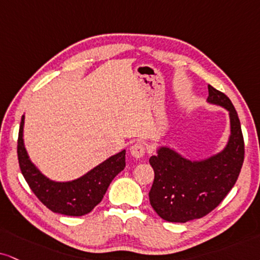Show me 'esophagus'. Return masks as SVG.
<instances>
[{"label": "esophagus", "mask_w": 260, "mask_h": 260, "mask_svg": "<svg viewBox=\"0 0 260 260\" xmlns=\"http://www.w3.org/2000/svg\"><path fill=\"white\" fill-rule=\"evenodd\" d=\"M130 153H131V155L134 156V158L140 159L146 154V147H145V145H143V143L136 142L135 145L131 146Z\"/></svg>", "instance_id": "34e87169"}]
</instances>
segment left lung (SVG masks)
<instances>
[{"label": "left lung", "mask_w": 260, "mask_h": 260, "mask_svg": "<svg viewBox=\"0 0 260 260\" xmlns=\"http://www.w3.org/2000/svg\"><path fill=\"white\" fill-rule=\"evenodd\" d=\"M207 101L229 111L232 135L225 149L204 161H189L161 147L149 159L154 170L150 205L168 222L185 223L206 216L228 195L241 171L245 142L238 112L228 96L212 85H208Z\"/></svg>", "instance_id": "left-lung-1"}]
</instances>
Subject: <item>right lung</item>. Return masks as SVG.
<instances>
[{
	"instance_id": "add662e5",
	"label": "right lung",
	"mask_w": 260,
	"mask_h": 260,
	"mask_svg": "<svg viewBox=\"0 0 260 260\" xmlns=\"http://www.w3.org/2000/svg\"><path fill=\"white\" fill-rule=\"evenodd\" d=\"M24 115L18 136V160L28 187L44 206L65 216H84L101 203L108 185L125 168V150L118 153L91 171L72 182H53L44 177L28 159L22 141Z\"/></svg>"
}]
</instances>
